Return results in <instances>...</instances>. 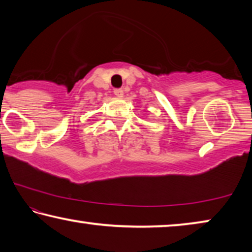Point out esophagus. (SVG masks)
I'll return each instance as SVG.
<instances>
[{"label": "esophagus", "mask_w": 252, "mask_h": 252, "mask_svg": "<svg viewBox=\"0 0 252 252\" xmlns=\"http://www.w3.org/2000/svg\"><path fill=\"white\" fill-rule=\"evenodd\" d=\"M114 95H116L117 97H122L123 96L122 89H116V90H114Z\"/></svg>", "instance_id": "34e87169"}]
</instances>
